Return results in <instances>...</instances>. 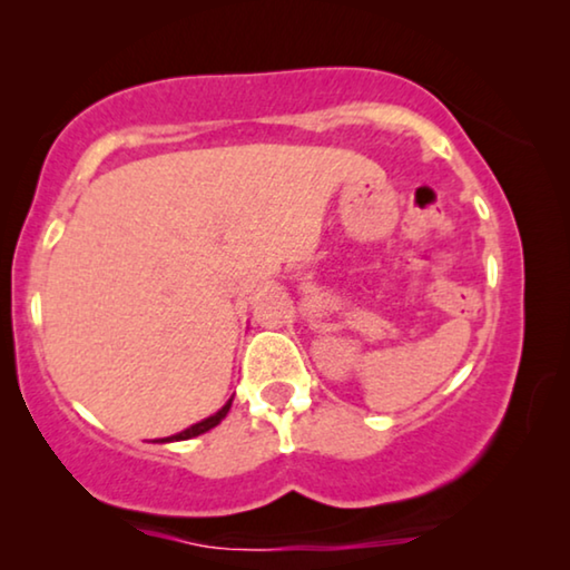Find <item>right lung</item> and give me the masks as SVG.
Here are the masks:
<instances>
[{"label":"right lung","mask_w":570,"mask_h":570,"mask_svg":"<svg viewBox=\"0 0 570 570\" xmlns=\"http://www.w3.org/2000/svg\"><path fill=\"white\" fill-rule=\"evenodd\" d=\"M230 404H233V396L228 402L223 404L220 410L215 412V415H209V417H205V420H199V423H194V425H189L186 428V431H181V433H176V435H168V439H158L155 443H170V441H186V439H194V435H202V433H207V431H213L215 425H220V420L228 415V410H230Z\"/></svg>","instance_id":"obj_1"}]
</instances>
